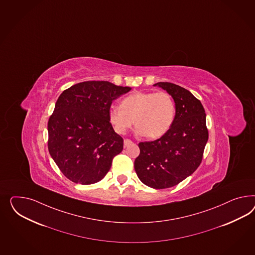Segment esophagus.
<instances>
[{"instance_id":"34e87169","label":"esophagus","mask_w":255,"mask_h":255,"mask_svg":"<svg viewBox=\"0 0 255 255\" xmlns=\"http://www.w3.org/2000/svg\"><path fill=\"white\" fill-rule=\"evenodd\" d=\"M131 143H132V141H131L130 139H128V138H125V139H124L125 147H128V146L130 145Z\"/></svg>"}]
</instances>
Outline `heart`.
Listing matches in <instances>:
<instances>
[{
	"instance_id": "b5f03b06",
	"label": "heart",
	"mask_w": 255,
	"mask_h": 255,
	"mask_svg": "<svg viewBox=\"0 0 255 255\" xmlns=\"http://www.w3.org/2000/svg\"><path fill=\"white\" fill-rule=\"evenodd\" d=\"M110 123L118 134H125L135 124L144 138L162 137L174 121L175 103L164 92H135L123 99L121 106H111Z\"/></svg>"
}]
</instances>
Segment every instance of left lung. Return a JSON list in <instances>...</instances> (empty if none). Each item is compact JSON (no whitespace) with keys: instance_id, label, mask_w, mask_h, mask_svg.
I'll return each mask as SVG.
<instances>
[{"instance_id":"obj_1","label":"left lung","mask_w":255,"mask_h":255,"mask_svg":"<svg viewBox=\"0 0 255 255\" xmlns=\"http://www.w3.org/2000/svg\"><path fill=\"white\" fill-rule=\"evenodd\" d=\"M153 87L172 97L174 121L160 138L138 143L140 152L134 167L145 185L165 189L194 173L202 160L209 133L203 105L190 91L167 82L156 83Z\"/></svg>"}]
</instances>
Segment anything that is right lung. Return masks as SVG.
I'll return each mask as SVG.
<instances>
[{
  "mask_svg": "<svg viewBox=\"0 0 255 255\" xmlns=\"http://www.w3.org/2000/svg\"><path fill=\"white\" fill-rule=\"evenodd\" d=\"M130 90L107 81H88L58 97L47 124L48 150L72 182H100L122 152L124 140L114 130L108 112L112 102Z\"/></svg>",
  "mask_w": 255,
  "mask_h": 255,
  "instance_id": "1",
  "label": "right lung"
}]
</instances>
